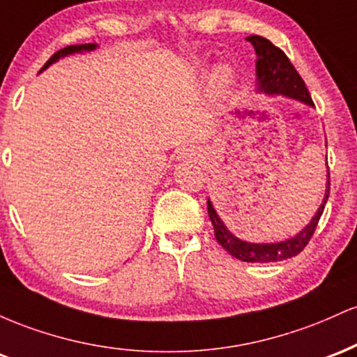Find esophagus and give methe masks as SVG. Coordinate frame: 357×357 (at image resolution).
Returning <instances> with one entry per match:
<instances>
[{
	"mask_svg": "<svg viewBox=\"0 0 357 357\" xmlns=\"http://www.w3.org/2000/svg\"><path fill=\"white\" fill-rule=\"evenodd\" d=\"M184 158H190V159H196L199 155V151L195 149V147H184V149L179 153Z\"/></svg>",
	"mask_w": 357,
	"mask_h": 357,
	"instance_id": "34e87169",
	"label": "esophagus"
}]
</instances>
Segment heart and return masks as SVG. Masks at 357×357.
Here are the masks:
<instances>
[{
    "instance_id": "heart-1",
    "label": "heart",
    "mask_w": 357,
    "mask_h": 357,
    "mask_svg": "<svg viewBox=\"0 0 357 357\" xmlns=\"http://www.w3.org/2000/svg\"><path fill=\"white\" fill-rule=\"evenodd\" d=\"M233 85V72L227 65H220L213 70L210 77V90L216 99L227 96Z\"/></svg>"
}]
</instances>
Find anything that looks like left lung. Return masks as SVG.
<instances>
[{
    "mask_svg": "<svg viewBox=\"0 0 357 357\" xmlns=\"http://www.w3.org/2000/svg\"><path fill=\"white\" fill-rule=\"evenodd\" d=\"M247 42L252 43L257 53V93H264V96L268 97L284 96L289 97V99L302 102V104L309 105V107H314V102L310 99V93L305 87L304 80L301 79V75H298L294 65L290 63V60L287 59V55L280 48L275 47L270 40L258 35L247 36ZM329 191L331 181L329 166H327L326 191H324L321 206L317 208L312 220L297 235L282 241L255 243V241L240 240L238 236H235L228 230L225 221L216 213L210 198H208V215H210L213 228H215L216 240L230 255L238 258L241 261H250V264H270V261H280L296 257L305 248V245L312 238L319 220H321L324 208H326L327 199H329Z\"/></svg>",
    "mask_w": 357,
    "mask_h": 357,
    "instance_id": "8db88e82",
    "label": "left lung"
}]
</instances>
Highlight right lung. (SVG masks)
Returning <instances> with one entry per match:
<instances>
[{
	"label": "right lung",
	"mask_w": 357,
	"mask_h": 357,
	"mask_svg": "<svg viewBox=\"0 0 357 357\" xmlns=\"http://www.w3.org/2000/svg\"><path fill=\"white\" fill-rule=\"evenodd\" d=\"M99 48V45L97 43H82V45H70V47H65L61 48V50H59L56 53H53V55L50 56V60L47 61V63L43 65L42 70H40V73H42L43 70H47L50 65L55 63V61H59L60 59H65V56L68 55H75V53H87V52H93Z\"/></svg>",
	"instance_id": "add662e5"
}]
</instances>
